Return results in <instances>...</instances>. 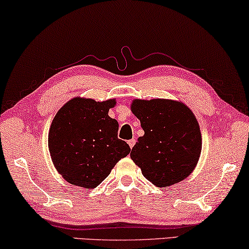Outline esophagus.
I'll list each match as a JSON object with an SVG mask.
<instances>
[{
  "instance_id": "1",
  "label": "esophagus",
  "mask_w": 249,
  "mask_h": 249,
  "mask_svg": "<svg viewBox=\"0 0 249 249\" xmlns=\"http://www.w3.org/2000/svg\"><path fill=\"white\" fill-rule=\"evenodd\" d=\"M127 143H128V145H129V147L133 148L134 145H135V143H136V140H135V139H132V140H129V141L127 142Z\"/></svg>"
}]
</instances>
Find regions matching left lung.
<instances>
[{"mask_svg": "<svg viewBox=\"0 0 249 249\" xmlns=\"http://www.w3.org/2000/svg\"><path fill=\"white\" fill-rule=\"evenodd\" d=\"M131 109L144 131L131 159L144 177L157 187H167L191 175L202 151V134L192 110L164 98L134 100Z\"/></svg>", "mask_w": 249, "mask_h": 249, "instance_id": "1", "label": "left lung"}]
</instances>
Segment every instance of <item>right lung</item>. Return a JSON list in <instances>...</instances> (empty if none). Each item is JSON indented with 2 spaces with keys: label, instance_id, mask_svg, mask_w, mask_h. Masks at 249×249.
<instances>
[{
  "label": "right lung",
  "instance_id": "1",
  "mask_svg": "<svg viewBox=\"0 0 249 249\" xmlns=\"http://www.w3.org/2000/svg\"><path fill=\"white\" fill-rule=\"evenodd\" d=\"M115 104V98L96 102L74 97L55 115L49 132L51 159L70 184L95 188L131 152L117 137V121L108 116Z\"/></svg>",
  "mask_w": 249,
  "mask_h": 249
}]
</instances>
